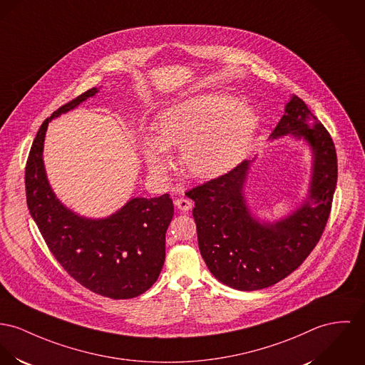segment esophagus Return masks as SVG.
<instances>
[{"instance_id": "esophagus-1", "label": "esophagus", "mask_w": 365, "mask_h": 365, "mask_svg": "<svg viewBox=\"0 0 365 365\" xmlns=\"http://www.w3.org/2000/svg\"><path fill=\"white\" fill-rule=\"evenodd\" d=\"M175 205H176L180 211H189L193 204H192V201H190L189 198L180 197V198H176V200H175Z\"/></svg>"}]
</instances>
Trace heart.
Segmentation results:
<instances>
[{"instance_id": "obj_1", "label": "heart", "mask_w": 365, "mask_h": 365, "mask_svg": "<svg viewBox=\"0 0 365 365\" xmlns=\"http://www.w3.org/2000/svg\"><path fill=\"white\" fill-rule=\"evenodd\" d=\"M252 106L227 94H198L167 107L154 125V138L143 141V157L155 176L169 167L167 151L180 147L185 169L202 179L237 165L257 129Z\"/></svg>"}]
</instances>
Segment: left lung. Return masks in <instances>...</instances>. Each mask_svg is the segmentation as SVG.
Returning a JSON list of instances; mask_svg holds the SVG:
<instances>
[{"instance_id":"8db88e82","label":"left lung","mask_w":365,"mask_h":365,"mask_svg":"<svg viewBox=\"0 0 365 365\" xmlns=\"http://www.w3.org/2000/svg\"><path fill=\"white\" fill-rule=\"evenodd\" d=\"M293 133L314 151L309 201L289 218L261 225L243 197L249 161L187 190L195 201L200 252L211 274L237 290H258L292 274L319 242L328 222L337 180V157L329 132L293 96L271 138Z\"/></svg>"}]
</instances>
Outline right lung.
<instances>
[{
	"label": "right lung",
	"mask_w": 365,
	"mask_h": 365,
	"mask_svg": "<svg viewBox=\"0 0 365 365\" xmlns=\"http://www.w3.org/2000/svg\"><path fill=\"white\" fill-rule=\"evenodd\" d=\"M96 93V87L84 91L40 126L25 168L26 201L47 247L75 281L104 297L132 299L148 290L163 269L172 198H133L107 220H86L58 201L43 165L48 122Z\"/></svg>",
	"instance_id": "obj_1"
}]
</instances>
